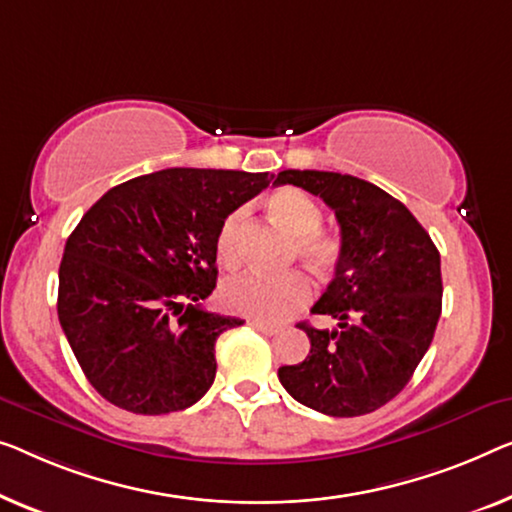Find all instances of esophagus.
I'll list each match as a JSON object with an SVG mask.
<instances>
[{
	"instance_id": "esophagus-1",
	"label": "esophagus",
	"mask_w": 512,
	"mask_h": 512,
	"mask_svg": "<svg viewBox=\"0 0 512 512\" xmlns=\"http://www.w3.org/2000/svg\"><path fill=\"white\" fill-rule=\"evenodd\" d=\"M250 326H253V329H257V331L266 333V335H278V333H280V326H273V324L259 322V319H253V322H250Z\"/></svg>"
}]
</instances>
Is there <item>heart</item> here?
I'll return each mask as SVG.
<instances>
[{"instance_id": "b5f03b06", "label": "heart", "mask_w": 512, "mask_h": 512, "mask_svg": "<svg viewBox=\"0 0 512 512\" xmlns=\"http://www.w3.org/2000/svg\"><path fill=\"white\" fill-rule=\"evenodd\" d=\"M273 218L294 234V255L301 257L315 273H331L340 262L342 246L333 234L322 230L324 211L308 193L299 188H282L269 200ZM246 220V209H234L223 220L216 236L218 262L234 269L239 266V234ZM312 296V285L305 273L287 271L280 276L243 273L223 282L220 301L230 312L259 319V322H280L301 310Z\"/></svg>"}]
</instances>
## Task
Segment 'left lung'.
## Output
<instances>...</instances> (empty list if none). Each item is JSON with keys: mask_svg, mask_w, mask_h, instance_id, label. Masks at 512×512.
Returning <instances> with one entry per match:
<instances>
[{"mask_svg": "<svg viewBox=\"0 0 512 512\" xmlns=\"http://www.w3.org/2000/svg\"><path fill=\"white\" fill-rule=\"evenodd\" d=\"M292 183L322 197L340 225V262L312 312L338 329L308 333L303 363L282 365L280 384L296 402L326 416L370 414L393 400L425 356L441 315V259L430 234L395 200L352 174L285 170Z\"/></svg>", "mask_w": 512, "mask_h": 512, "instance_id": "obj_1", "label": "left lung"}]
</instances>
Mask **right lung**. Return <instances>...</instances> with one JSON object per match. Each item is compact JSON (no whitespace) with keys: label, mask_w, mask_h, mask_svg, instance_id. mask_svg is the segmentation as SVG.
Listing matches in <instances>:
<instances>
[{"label":"right lung","mask_w":512,"mask_h":512,"mask_svg":"<svg viewBox=\"0 0 512 512\" xmlns=\"http://www.w3.org/2000/svg\"><path fill=\"white\" fill-rule=\"evenodd\" d=\"M271 179L197 167L144 174L110 188L68 236L59 324L114 407L160 416L209 391L218 335L243 324L200 303L216 289V236Z\"/></svg>","instance_id":"1"}]
</instances>
